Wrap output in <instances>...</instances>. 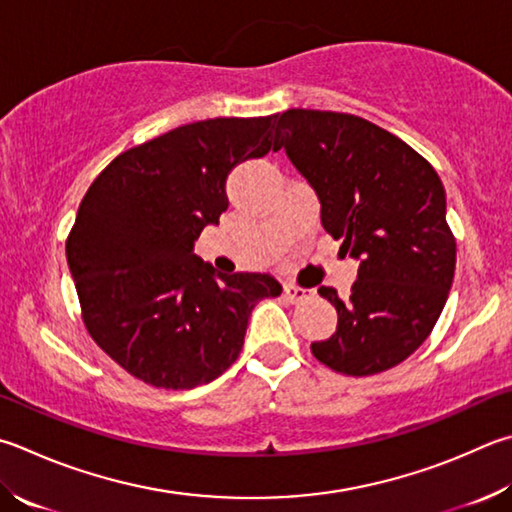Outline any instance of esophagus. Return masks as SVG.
<instances>
[{"mask_svg": "<svg viewBox=\"0 0 512 512\" xmlns=\"http://www.w3.org/2000/svg\"><path fill=\"white\" fill-rule=\"evenodd\" d=\"M284 297L288 302H302V300H306V297H309V291H306V288H302V286L286 284L284 286Z\"/></svg>", "mask_w": 512, "mask_h": 512, "instance_id": "34e87169", "label": "esophagus"}]
</instances>
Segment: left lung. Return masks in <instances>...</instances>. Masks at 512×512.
Masks as SVG:
<instances>
[{
  "label": "left lung",
  "instance_id": "8db88e82",
  "mask_svg": "<svg viewBox=\"0 0 512 512\" xmlns=\"http://www.w3.org/2000/svg\"><path fill=\"white\" fill-rule=\"evenodd\" d=\"M275 138L320 201L322 228L358 259L331 338L313 342L322 365L347 376L396 367L423 345L448 300L457 241L445 190L421 154L369 120L338 111L286 109Z\"/></svg>",
  "mask_w": 512,
  "mask_h": 512
}]
</instances>
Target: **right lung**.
<instances>
[{
    "label": "right lung",
    "mask_w": 512,
    "mask_h": 512,
    "mask_svg": "<svg viewBox=\"0 0 512 512\" xmlns=\"http://www.w3.org/2000/svg\"><path fill=\"white\" fill-rule=\"evenodd\" d=\"M275 116L181 125L116 156L91 183L67 262L96 345L143 383L192 389L237 360L268 273L221 275L194 241L228 208L232 167L271 150Z\"/></svg>",
    "instance_id": "obj_1"
}]
</instances>
